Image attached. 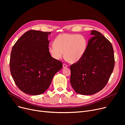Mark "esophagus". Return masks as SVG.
<instances>
[{"label":"esophagus","instance_id":"1","mask_svg":"<svg viewBox=\"0 0 125 125\" xmlns=\"http://www.w3.org/2000/svg\"><path fill=\"white\" fill-rule=\"evenodd\" d=\"M68 67V65H67L65 64H63V68H66V67Z\"/></svg>","mask_w":125,"mask_h":125}]
</instances>
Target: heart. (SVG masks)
I'll return each instance as SVG.
<instances>
[{"instance_id": "1", "label": "heart", "mask_w": 125, "mask_h": 125, "mask_svg": "<svg viewBox=\"0 0 125 125\" xmlns=\"http://www.w3.org/2000/svg\"><path fill=\"white\" fill-rule=\"evenodd\" d=\"M86 39L81 35L62 33L55 39L54 44L50 45L48 51L51 57L60 60L64 56L70 63L80 60L83 57L87 47Z\"/></svg>"}]
</instances>
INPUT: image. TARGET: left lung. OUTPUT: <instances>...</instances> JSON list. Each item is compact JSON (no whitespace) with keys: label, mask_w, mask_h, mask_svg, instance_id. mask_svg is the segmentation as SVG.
<instances>
[{"label":"left lung","mask_w":125,"mask_h":125,"mask_svg":"<svg viewBox=\"0 0 125 125\" xmlns=\"http://www.w3.org/2000/svg\"><path fill=\"white\" fill-rule=\"evenodd\" d=\"M87 48L80 60L70 66V83L75 92L84 95L96 94L106 86L115 66L110 42L95 30L91 32Z\"/></svg>","instance_id":"left-lung-1"}]
</instances>
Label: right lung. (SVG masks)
Listing matches in <instances>:
<instances>
[{
	"instance_id": "obj_1",
	"label": "right lung",
	"mask_w": 125,
	"mask_h": 125,
	"mask_svg": "<svg viewBox=\"0 0 125 125\" xmlns=\"http://www.w3.org/2000/svg\"><path fill=\"white\" fill-rule=\"evenodd\" d=\"M51 32L29 30L21 36L12 48L10 70L19 89L25 94L38 95L50 87L62 63L52 58L49 51Z\"/></svg>"
}]
</instances>
